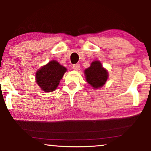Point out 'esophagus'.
Here are the masks:
<instances>
[{"label": "esophagus", "mask_w": 151, "mask_h": 151, "mask_svg": "<svg viewBox=\"0 0 151 151\" xmlns=\"http://www.w3.org/2000/svg\"><path fill=\"white\" fill-rule=\"evenodd\" d=\"M73 68L75 70H78L80 68V64H75L73 65Z\"/></svg>", "instance_id": "1"}]
</instances>
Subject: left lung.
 Returning <instances> with one entry per match:
<instances>
[{"label": "left lung", "mask_w": 151, "mask_h": 151, "mask_svg": "<svg viewBox=\"0 0 151 151\" xmlns=\"http://www.w3.org/2000/svg\"><path fill=\"white\" fill-rule=\"evenodd\" d=\"M85 75L87 83L93 88H100L105 84L108 78V72L102 68L99 61L91 63L88 68L85 70Z\"/></svg>", "instance_id": "left-lung-1"}]
</instances>
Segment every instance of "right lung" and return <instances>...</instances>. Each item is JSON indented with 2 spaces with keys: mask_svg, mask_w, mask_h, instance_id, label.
Segmentation results:
<instances>
[{
  "mask_svg": "<svg viewBox=\"0 0 151 151\" xmlns=\"http://www.w3.org/2000/svg\"><path fill=\"white\" fill-rule=\"evenodd\" d=\"M66 71L65 67L52 60L37 72V83L43 91H53L57 88Z\"/></svg>",
  "mask_w": 151,
  "mask_h": 151,
  "instance_id": "right-lung-1",
  "label": "right lung"
}]
</instances>
